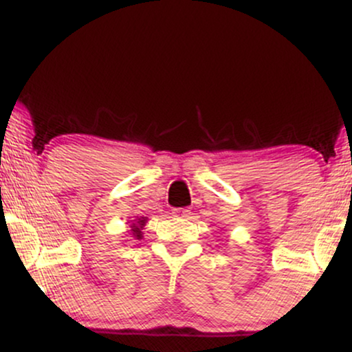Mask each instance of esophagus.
I'll return each mask as SVG.
<instances>
[{
  "label": "esophagus",
  "instance_id": "34e87169",
  "mask_svg": "<svg viewBox=\"0 0 352 352\" xmlns=\"http://www.w3.org/2000/svg\"><path fill=\"white\" fill-rule=\"evenodd\" d=\"M188 214H190V210H188V209H181V210H176V217H181V219H186Z\"/></svg>",
  "mask_w": 352,
  "mask_h": 352
}]
</instances>
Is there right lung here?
<instances>
[{
  "label": "right lung",
  "instance_id": "add662e5",
  "mask_svg": "<svg viewBox=\"0 0 352 352\" xmlns=\"http://www.w3.org/2000/svg\"><path fill=\"white\" fill-rule=\"evenodd\" d=\"M146 221H148V217H135L133 220L129 221V232L135 237V239H142L143 237V228L146 225Z\"/></svg>",
  "mask_w": 352,
  "mask_h": 352
}]
</instances>
